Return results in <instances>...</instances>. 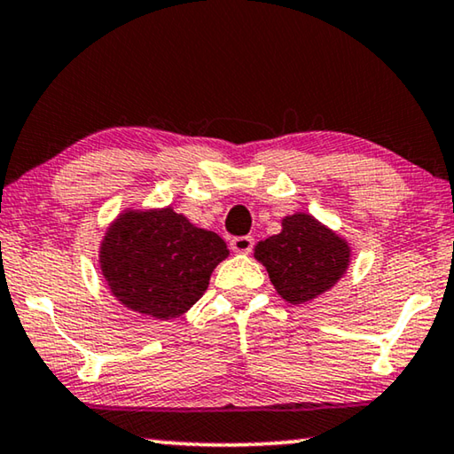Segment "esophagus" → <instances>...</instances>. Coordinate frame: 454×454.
Returning <instances> with one entry per match:
<instances>
[{
  "instance_id": "1",
  "label": "esophagus",
  "mask_w": 454,
  "mask_h": 454,
  "mask_svg": "<svg viewBox=\"0 0 454 454\" xmlns=\"http://www.w3.org/2000/svg\"><path fill=\"white\" fill-rule=\"evenodd\" d=\"M254 247V238L252 235H239V238L231 239V249L238 254H249Z\"/></svg>"
}]
</instances>
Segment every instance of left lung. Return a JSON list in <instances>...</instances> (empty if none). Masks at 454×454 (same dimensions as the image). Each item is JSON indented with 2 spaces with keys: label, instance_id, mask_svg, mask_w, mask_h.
Returning a JSON list of instances; mask_svg holds the SVG:
<instances>
[{
  "label": "left lung",
  "instance_id": "obj_1",
  "mask_svg": "<svg viewBox=\"0 0 454 454\" xmlns=\"http://www.w3.org/2000/svg\"><path fill=\"white\" fill-rule=\"evenodd\" d=\"M254 255L280 297L301 305L336 285L350 262V247L311 215L297 213L285 216L278 235L258 241Z\"/></svg>",
  "mask_w": 454,
  "mask_h": 454
}]
</instances>
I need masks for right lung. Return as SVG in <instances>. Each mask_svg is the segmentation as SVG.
<instances>
[{"mask_svg": "<svg viewBox=\"0 0 454 454\" xmlns=\"http://www.w3.org/2000/svg\"><path fill=\"white\" fill-rule=\"evenodd\" d=\"M229 249L172 208L118 216L104 235L100 268L124 307L157 319L186 313L208 288Z\"/></svg>", "mask_w": 454, "mask_h": 454, "instance_id": "obj_1", "label": "right lung"}]
</instances>
